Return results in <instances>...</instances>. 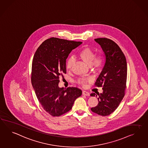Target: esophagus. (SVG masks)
Listing matches in <instances>:
<instances>
[{
  "mask_svg": "<svg viewBox=\"0 0 148 148\" xmlns=\"http://www.w3.org/2000/svg\"><path fill=\"white\" fill-rule=\"evenodd\" d=\"M82 94H83V95H86V96H89V95H90V93H89L88 92H86V91H83Z\"/></svg>",
  "mask_w": 148,
  "mask_h": 148,
  "instance_id": "34e87169",
  "label": "esophagus"
}]
</instances>
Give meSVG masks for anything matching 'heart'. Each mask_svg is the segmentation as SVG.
Wrapping results in <instances>:
<instances>
[{"label": "heart", "mask_w": 148, "mask_h": 148, "mask_svg": "<svg viewBox=\"0 0 148 148\" xmlns=\"http://www.w3.org/2000/svg\"><path fill=\"white\" fill-rule=\"evenodd\" d=\"M78 56L87 64L90 65V68L94 71H98L102 69L104 64L103 56L102 53L95 55V50L90 48H84L80 50L78 53ZM73 59L69 57L66 61L65 66L67 70H71L73 64ZM90 81L87 78L82 77L77 80V83L84 86L85 84Z\"/></svg>", "instance_id": "heart-1"}]
</instances>
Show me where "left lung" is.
I'll return each mask as SVG.
<instances>
[{
    "instance_id": "obj_1",
    "label": "left lung",
    "mask_w": 148,
    "mask_h": 148,
    "mask_svg": "<svg viewBox=\"0 0 148 148\" xmlns=\"http://www.w3.org/2000/svg\"><path fill=\"white\" fill-rule=\"evenodd\" d=\"M106 56V63L95 83V86L102 87L101 93H92L98 99L97 106L92 112L101 116H108L118 108L125 95L127 65L125 56L118 45L110 38H95Z\"/></svg>"
}]
</instances>
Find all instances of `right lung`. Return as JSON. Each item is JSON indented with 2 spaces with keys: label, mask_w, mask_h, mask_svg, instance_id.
Segmentation results:
<instances>
[{
  "label": "right lung",
  "mask_w": 148,
  "mask_h": 148,
  "mask_svg": "<svg viewBox=\"0 0 148 148\" xmlns=\"http://www.w3.org/2000/svg\"><path fill=\"white\" fill-rule=\"evenodd\" d=\"M82 43L56 38L45 40L38 47L32 62L31 81L43 110L60 116L71 110L82 91L76 87H58L60 77L66 73V60L72 49Z\"/></svg>",
  "instance_id": "obj_1"
}]
</instances>
